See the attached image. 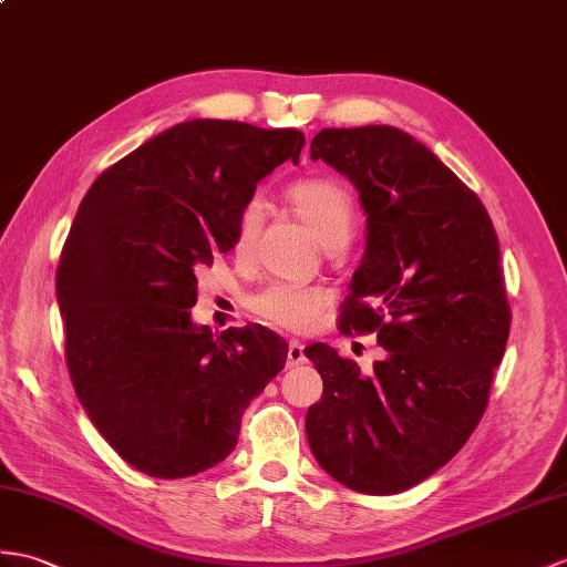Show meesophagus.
Segmentation results:
<instances>
[{
    "mask_svg": "<svg viewBox=\"0 0 567 567\" xmlns=\"http://www.w3.org/2000/svg\"><path fill=\"white\" fill-rule=\"evenodd\" d=\"M305 346L299 343V340H289V348H287V367H299L305 364Z\"/></svg>",
    "mask_w": 567,
    "mask_h": 567,
    "instance_id": "1",
    "label": "esophagus"
}]
</instances>
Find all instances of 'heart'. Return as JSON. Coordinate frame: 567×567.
<instances>
[{
    "instance_id": "obj_1",
    "label": "heart",
    "mask_w": 567,
    "mask_h": 567,
    "mask_svg": "<svg viewBox=\"0 0 567 567\" xmlns=\"http://www.w3.org/2000/svg\"><path fill=\"white\" fill-rule=\"evenodd\" d=\"M287 200L297 217L326 248L348 241L354 221L352 195L333 178H301L287 188ZM260 205L251 203L236 221L234 248L246 254L260 227ZM328 305V292L321 287L278 282L262 289L251 299V307L268 323L287 331H309Z\"/></svg>"
}]
</instances>
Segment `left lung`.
<instances>
[{"label": "left lung", "instance_id": "left-lung-1", "mask_svg": "<svg viewBox=\"0 0 567 567\" xmlns=\"http://www.w3.org/2000/svg\"><path fill=\"white\" fill-rule=\"evenodd\" d=\"M311 159L360 193L367 246L340 316L377 333L370 374L326 343L305 350L323 379L307 411L311 454L367 495L430 478L462 450L488 405L509 336L499 244L478 195L399 127H328Z\"/></svg>", "mask_w": 567, "mask_h": 567}]
</instances>
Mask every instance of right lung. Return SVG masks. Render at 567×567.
<instances>
[{
	"label": "right lung",
	"instance_id": "1",
	"mask_svg": "<svg viewBox=\"0 0 567 567\" xmlns=\"http://www.w3.org/2000/svg\"><path fill=\"white\" fill-rule=\"evenodd\" d=\"M301 147L299 130L195 117L105 168L76 209L58 266L70 377L103 440L152 478L224 462L248 403L282 372L280 336H217L190 307L195 268L231 251L256 183Z\"/></svg>",
	"mask_w": 567,
	"mask_h": 567
}]
</instances>
